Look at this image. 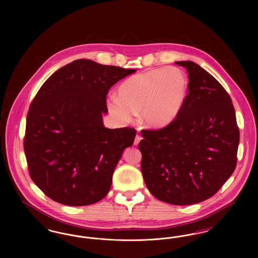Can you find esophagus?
<instances>
[{
	"label": "esophagus",
	"mask_w": 258,
	"mask_h": 258,
	"mask_svg": "<svg viewBox=\"0 0 258 258\" xmlns=\"http://www.w3.org/2000/svg\"><path fill=\"white\" fill-rule=\"evenodd\" d=\"M141 139H142V137H141V136L136 135L135 139V145H138V144H139V142L141 141Z\"/></svg>",
	"instance_id": "obj_1"
}]
</instances>
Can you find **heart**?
Here are the masks:
<instances>
[{"label":"heart","mask_w":258,"mask_h":258,"mask_svg":"<svg viewBox=\"0 0 258 258\" xmlns=\"http://www.w3.org/2000/svg\"><path fill=\"white\" fill-rule=\"evenodd\" d=\"M188 93V78L179 68H159L136 74L120 85L118 96L110 95L106 105L120 123L130 122L133 111L149 128H163L180 115Z\"/></svg>","instance_id":"obj_1"}]
</instances>
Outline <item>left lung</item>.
Listing matches in <instances>:
<instances>
[{
    "label": "left lung",
    "instance_id": "8db88e82",
    "mask_svg": "<svg viewBox=\"0 0 258 258\" xmlns=\"http://www.w3.org/2000/svg\"><path fill=\"white\" fill-rule=\"evenodd\" d=\"M188 93L178 118L160 130H143L138 148L150 192L173 205H191L215 194L232 175L240 133L232 100L221 83L191 61Z\"/></svg>",
    "mask_w": 258,
    "mask_h": 258
}]
</instances>
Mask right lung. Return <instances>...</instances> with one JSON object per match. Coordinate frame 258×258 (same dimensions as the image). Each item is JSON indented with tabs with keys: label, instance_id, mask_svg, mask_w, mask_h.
Instances as JSON below:
<instances>
[{
	"label": "right lung",
	"instance_id": "right-lung-1",
	"mask_svg": "<svg viewBox=\"0 0 258 258\" xmlns=\"http://www.w3.org/2000/svg\"><path fill=\"white\" fill-rule=\"evenodd\" d=\"M135 70L79 59L55 72L27 115L25 156L34 183L52 200L86 206L105 197L133 127L103 125L111 87Z\"/></svg>",
	"mask_w": 258,
	"mask_h": 258
}]
</instances>
